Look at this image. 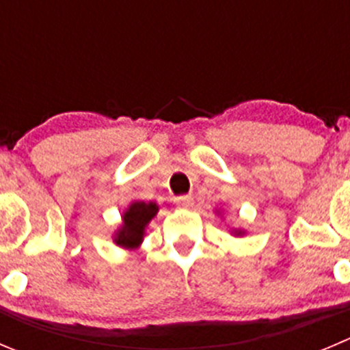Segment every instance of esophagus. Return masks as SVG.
Instances as JSON below:
<instances>
[{
    "label": "esophagus",
    "instance_id": "34e87169",
    "mask_svg": "<svg viewBox=\"0 0 350 350\" xmlns=\"http://www.w3.org/2000/svg\"><path fill=\"white\" fill-rule=\"evenodd\" d=\"M176 203H178L179 206H191L193 203V198L189 195H181L176 198Z\"/></svg>",
    "mask_w": 350,
    "mask_h": 350
}]
</instances>
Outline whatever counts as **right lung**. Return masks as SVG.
Instances as JSON below:
<instances>
[{
    "label": "right lung",
    "instance_id": "obj_1",
    "mask_svg": "<svg viewBox=\"0 0 350 350\" xmlns=\"http://www.w3.org/2000/svg\"><path fill=\"white\" fill-rule=\"evenodd\" d=\"M157 205L155 203L135 202L131 203L130 208L123 215V227L120 229L116 237V243L124 247H133L142 243L145 226L152 220V217L157 213Z\"/></svg>",
    "mask_w": 350,
    "mask_h": 350
}]
</instances>
